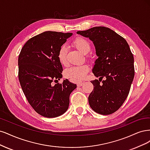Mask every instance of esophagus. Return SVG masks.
I'll return each mask as SVG.
<instances>
[{
	"mask_svg": "<svg viewBox=\"0 0 150 150\" xmlns=\"http://www.w3.org/2000/svg\"><path fill=\"white\" fill-rule=\"evenodd\" d=\"M82 85H83V81L77 82V86H81Z\"/></svg>",
	"mask_w": 150,
	"mask_h": 150,
	"instance_id": "esophagus-1",
	"label": "esophagus"
}]
</instances>
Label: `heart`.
I'll list each match as a JSON object with an SVG mask.
<instances>
[{"mask_svg":"<svg viewBox=\"0 0 150 150\" xmlns=\"http://www.w3.org/2000/svg\"><path fill=\"white\" fill-rule=\"evenodd\" d=\"M73 44L77 49L81 53L86 54L90 51L91 46L89 42L84 38H77L73 42ZM67 49L65 45H62L58 52L57 57L60 64L62 65H67ZM89 71V67L87 65H80L78 66L71 67L65 70V76L72 81H79L81 80Z\"/></svg>","mask_w":150,"mask_h":150,"instance_id":"1","label":"heart"}]
</instances>
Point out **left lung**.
<instances>
[{"instance_id":"obj_1","label":"left lung","mask_w":150,"mask_h":150,"mask_svg":"<svg viewBox=\"0 0 150 150\" xmlns=\"http://www.w3.org/2000/svg\"><path fill=\"white\" fill-rule=\"evenodd\" d=\"M77 33L88 37L98 57L92 70L98 80L93 85L88 102L93 111L110 115L117 111L129 94L134 76V58L127 42L118 33L105 27H95Z\"/></svg>"}]
</instances>
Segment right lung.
Instances as JSON below:
<instances>
[{
  "label": "right lung",
  "mask_w": 150,
  "mask_h": 150,
  "mask_svg": "<svg viewBox=\"0 0 150 150\" xmlns=\"http://www.w3.org/2000/svg\"><path fill=\"white\" fill-rule=\"evenodd\" d=\"M71 33L47 31L30 38L18 55V80L28 102L35 112L55 118L69 108L70 95L76 84L62 77L63 68L57 57L60 47Z\"/></svg>",
  "instance_id": "add662e5"
}]
</instances>
